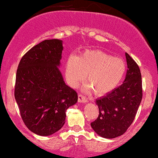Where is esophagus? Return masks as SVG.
Returning <instances> with one entry per match:
<instances>
[{"instance_id":"esophagus-1","label":"esophagus","mask_w":158,"mask_h":158,"mask_svg":"<svg viewBox=\"0 0 158 158\" xmlns=\"http://www.w3.org/2000/svg\"><path fill=\"white\" fill-rule=\"evenodd\" d=\"M78 101H79V102H88V99L85 96H83L82 94H79V96H78Z\"/></svg>"}]
</instances>
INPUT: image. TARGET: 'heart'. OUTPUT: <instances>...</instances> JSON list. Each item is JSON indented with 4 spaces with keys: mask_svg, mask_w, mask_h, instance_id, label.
I'll return each instance as SVG.
<instances>
[{
    "mask_svg": "<svg viewBox=\"0 0 158 158\" xmlns=\"http://www.w3.org/2000/svg\"><path fill=\"white\" fill-rule=\"evenodd\" d=\"M126 72V64L119 58L100 50H88L79 57L70 56L67 61L66 77L72 86H77L86 76L88 89L94 94H108L119 84Z\"/></svg>",
    "mask_w": 158,
    "mask_h": 158,
    "instance_id": "obj_1",
    "label": "heart"
}]
</instances>
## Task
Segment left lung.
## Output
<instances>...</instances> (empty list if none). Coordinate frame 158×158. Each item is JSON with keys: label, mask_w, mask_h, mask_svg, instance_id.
Listing matches in <instances>:
<instances>
[{"label": "left lung", "mask_w": 158, "mask_h": 158, "mask_svg": "<svg viewBox=\"0 0 158 158\" xmlns=\"http://www.w3.org/2000/svg\"><path fill=\"white\" fill-rule=\"evenodd\" d=\"M126 59L128 69L123 84L96 100L99 114L90 126L97 135L105 138H115L127 131L142 100L140 70L127 52Z\"/></svg>", "instance_id": "left-lung-1"}]
</instances>
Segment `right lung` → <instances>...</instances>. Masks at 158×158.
Here are the masks:
<instances>
[{"label": "right lung", "instance_id": "add662e5", "mask_svg": "<svg viewBox=\"0 0 158 158\" xmlns=\"http://www.w3.org/2000/svg\"><path fill=\"white\" fill-rule=\"evenodd\" d=\"M62 50L61 40H44L22 56L16 72L15 98L21 119L40 136L61 128L67 109L78 100L77 93L65 84L57 67Z\"/></svg>", "mask_w": 158, "mask_h": 158}]
</instances>
